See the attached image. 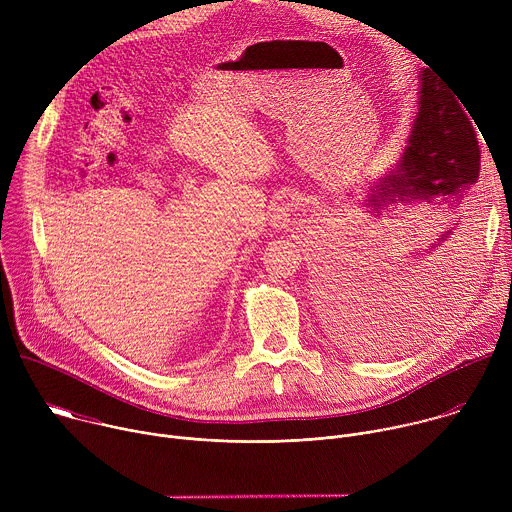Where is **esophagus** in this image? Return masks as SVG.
<instances>
[{"instance_id":"1","label":"esophagus","mask_w":512,"mask_h":512,"mask_svg":"<svg viewBox=\"0 0 512 512\" xmlns=\"http://www.w3.org/2000/svg\"><path fill=\"white\" fill-rule=\"evenodd\" d=\"M291 221H294V204H277L271 212V225L275 229H285Z\"/></svg>"}]
</instances>
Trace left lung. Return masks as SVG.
<instances>
[{"instance_id": "obj_1", "label": "left lung", "mask_w": 512, "mask_h": 512, "mask_svg": "<svg viewBox=\"0 0 512 512\" xmlns=\"http://www.w3.org/2000/svg\"><path fill=\"white\" fill-rule=\"evenodd\" d=\"M456 93L442 83V79L433 70L425 68L421 72V101L419 113L411 129L409 145L401 158L399 170L387 176L375 194H371L369 202L377 210H385L391 202H427V204H458L464 192L478 180L480 174V148L476 141V133L472 121L464 111V103L456 101ZM470 113V111H468ZM379 212V210H377ZM444 239V237H442ZM446 241V239H444ZM421 261V259H419ZM419 265V263H417ZM411 267V265H407ZM367 269L362 277H334L328 287V306L342 328V334L352 342L354 348L362 352L373 350H391L389 330L383 326L381 318H370L375 310L373 304L362 302L369 300L367 288L375 285V279ZM373 273L387 277H395V269H383ZM389 277V279H391ZM351 281L348 282L347 279ZM371 291V289H370ZM383 294V291H381ZM417 304V302H413ZM429 302H421V306H411L409 319L417 326H423L433 318L435 306H427ZM431 304H437L431 302ZM372 310L369 311L368 308ZM375 313V312H374ZM407 318V316H405ZM397 338V336H395Z\"/></svg>"}]
</instances>
